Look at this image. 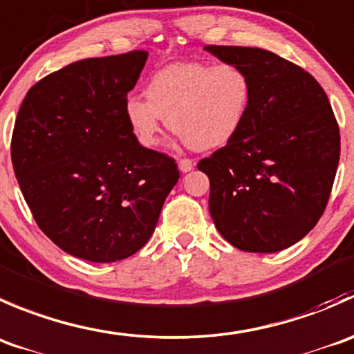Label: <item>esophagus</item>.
<instances>
[{"mask_svg":"<svg viewBox=\"0 0 354 354\" xmlns=\"http://www.w3.org/2000/svg\"><path fill=\"white\" fill-rule=\"evenodd\" d=\"M178 169H180V172H191L192 169H194V162L189 158H180L178 160Z\"/></svg>","mask_w":354,"mask_h":354,"instance_id":"obj_1","label":"esophagus"}]
</instances>
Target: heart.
Listing matches in <instances>:
<instances>
[{"label":"heart","instance_id":"b5f03b06","mask_svg":"<svg viewBox=\"0 0 354 354\" xmlns=\"http://www.w3.org/2000/svg\"><path fill=\"white\" fill-rule=\"evenodd\" d=\"M253 100V82L234 63L189 62L158 70L146 86V100L125 101V118L145 148H156L163 120L198 151L229 145L243 129Z\"/></svg>","mask_w":354,"mask_h":354}]
</instances>
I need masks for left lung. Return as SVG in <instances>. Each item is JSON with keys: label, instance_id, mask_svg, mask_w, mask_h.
<instances>
[{"label": "left lung", "instance_id": "left-lung-1", "mask_svg": "<svg viewBox=\"0 0 354 354\" xmlns=\"http://www.w3.org/2000/svg\"><path fill=\"white\" fill-rule=\"evenodd\" d=\"M253 82L239 134L203 158L209 213L225 241L275 253L303 239L324 215L337 172L341 136L328 97L311 73L272 51L206 46Z\"/></svg>", "mask_w": 354, "mask_h": 354}]
</instances>
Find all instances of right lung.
<instances>
[{
  "label": "right lung",
  "instance_id": "obj_1",
  "mask_svg": "<svg viewBox=\"0 0 354 354\" xmlns=\"http://www.w3.org/2000/svg\"><path fill=\"white\" fill-rule=\"evenodd\" d=\"M148 51L86 58L34 84L12 136V163L39 229L72 257L138 253L177 184L176 160L138 142L125 118Z\"/></svg>",
  "mask_w": 354,
  "mask_h": 354
}]
</instances>
